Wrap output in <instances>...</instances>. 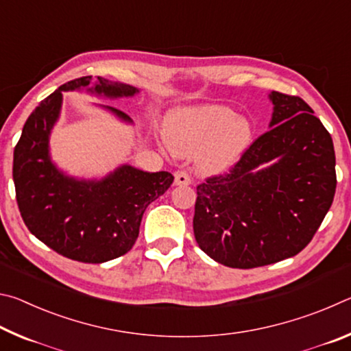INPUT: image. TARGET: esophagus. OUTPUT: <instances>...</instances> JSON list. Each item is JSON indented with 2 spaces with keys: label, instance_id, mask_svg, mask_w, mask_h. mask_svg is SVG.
Segmentation results:
<instances>
[{
  "label": "esophagus",
  "instance_id": "esophagus-1",
  "mask_svg": "<svg viewBox=\"0 0 351 351\" xmlns=\"http://www.w3.org/2000/svg\"><path fill=\"white\" fill-rule=\"evenodd\" d=\"M190 182H192V180H190L187 171H184V170L175 171V184H176V186H189Z\"/></svg>",
  "mask_w": 351,
  "mask_h": 351
}]
</instances>
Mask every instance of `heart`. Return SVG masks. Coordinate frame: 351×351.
I'll use <instances>...</instances> for the list:
<instances>
[{
    "label": "heart",
    "mask_w": 351,
    "mask_h": 351,
    "mask_svg": "<svg viewBox=\"0 0 351 351\" xmlns=\"http://www.w3.org/2000/svg\"><path fill=\"white\" fill-rule=\"evenodd\" d=\"M252 128L226 106H198L175 112L170 119L169 142L178 154L201 153L207 170H223L246 150Z\"/></svg>",
    "instance_id": "obj_1"
}]
</instances>
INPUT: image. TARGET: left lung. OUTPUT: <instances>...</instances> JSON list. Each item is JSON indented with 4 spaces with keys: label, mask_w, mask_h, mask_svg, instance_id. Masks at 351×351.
Masks as SVG:
<instances>
[{
    "label": "left lung",
    "mask_w": 351,
    "mask_h": 351,
    "mask_svg": "<svg viewBox=\"0 0 351 351\" xmlns=\"http://www.w3.org/2000/svg\"><path fill=\"white\" fill-rule=\"evenodd\" d=\"M269 132L228 173L197 187L193 234L201 251L229 268L294 257L311 241L336 192L332 139L311 106L272 91Z\"/></svg>",
    "instance_id": "obj_1"
}]
</instances>
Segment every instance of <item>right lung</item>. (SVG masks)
<instances>
[{
	"label": "right lung",
	"instance_id": "right-lung-1",
	"mask_svg": "<svg viewBox=\"0 0 351 351\" xmlns=\"http://www.w3.org/2000/svg\"><path fill=\"white\" fill-rule=\"evenodd\" d=\"M86 90L110 99L134 96L125 83L91 75L64 83L41 100L23 127L14 150V182L21 218L31 234L52 251L82 263H104L133 247L148 204L173 182L169 171L148 173L122 165L100 181L75 180L58 170L49 156V134L62 108V91ZM122 121L125 112L111 106Z\"/></svg>",
	"mask_w": 351,
	"mask_h": 351
}]
</instances>
